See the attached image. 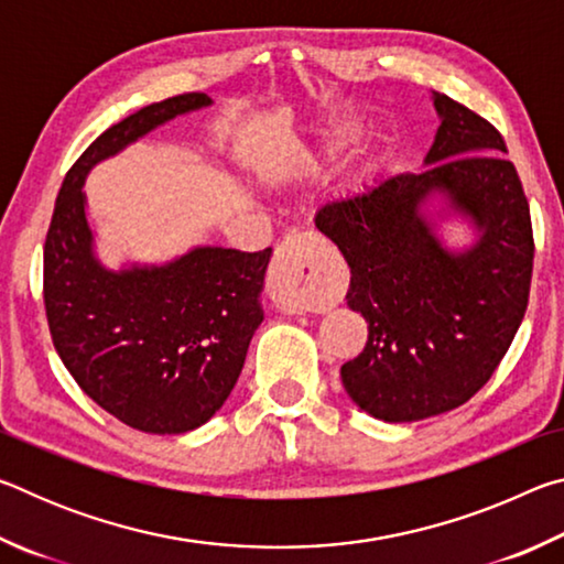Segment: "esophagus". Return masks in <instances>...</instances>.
<instances>
[{
    "label": "esophagus",
    "mask_w": 564,
    "mask_h": 564,
    "mask_svg": "<svg viewBox=\"0 0 564 564\" xmlns=\"http://www.w3.org/2000/svg\"><path fill=\"white\" fill-rule=\"evenodd\" d=\"M318 236L295 234L275 248L271 265L273 301L289 313L311 311V281L316 275V253L313 248Z\"/></svg>",
    "instance_id": "1"
}]
</instances>
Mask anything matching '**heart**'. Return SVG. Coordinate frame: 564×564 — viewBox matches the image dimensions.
Masks as SVG:
<instances>
[{
    "label": "heart",
    "instance_id": "b5f03b06",
    "mask_svg": "<svg viewBox=\"0 0 564 564\" xmlns=\"http://www.w3.org/2000/svg\"><path fill=\"white\" fill-rule=\"evenodd\" d=\"M366 133V123L360 119L330 121L321 131L316 144H291L281 151V156L269 169V178L275 184H303L318 178L323 171L352 149Z\"/></svg>",
    "mask_w": 564,
    "mask_h": 564
}]
</instances>
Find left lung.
Returning a JSON list of instances; mask_svg holds the SVG:
<instances>
[{"label": "left lung", "mask_w": 564, "mask_h": 564, "mask_svg": "<svg viewBox=\"0 0 564 564\" xmlns=\"http://www.w3.org/2000/svg\"><path fill=\"white\" fill-rule=\"evenodd\" d=\"M441 119L420 174L380 181L321 206L316 228L350 269L348 308L368 343L340 366L352 403L415 423L467 403L488 383L528 308L530 206L492 123L433 91ZM471 228L446 243L445 223Z\"/></svg>", "instance_id": "1"}]
</instances>
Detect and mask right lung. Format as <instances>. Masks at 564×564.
Listing matches in <instances>:
<instances>
[{
  "mask_svg": "<svg viewBox=\"0 0 564 564\" xmlns=\"http://www.w3.org/2000/svg\"><path fill=\"white\" fill-rule=\"evenodd\" d=\"M212 104L208 94H181L104 131L66 174L46 234L44 305L54 348L94 403L144 433L196 431L231 395L263 323L271 248L194 246L164 263L109 269L97 253L84 181L133 141Z\"/></svg>",
  "mask_w": 564,
  "mask_h": 564,
  "instance_id": "add662e5",
  "label": "right lung"
}]
</instances>
